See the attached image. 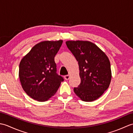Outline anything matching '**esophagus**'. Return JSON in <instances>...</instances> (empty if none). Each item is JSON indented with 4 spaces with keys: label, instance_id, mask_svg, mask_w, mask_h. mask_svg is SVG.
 Instances as JSON below:
<instances>
[{
    "label": "esophagus",
    "instance_id": "obj_1",
    "mask_svg": "<svg viewBox=\"0 0 133 133\" xmlns=\"http://www.w3.org/2000/svg\"><path fill=\"white\" fill-rule=\"evenodd\" d=\"M70 78V75H66L64 76V79L66 80H69Z\"/></svg>",
    "mask_w": 133,
    "mask_h": 133
}]
</instances>
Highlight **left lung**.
Here are the masks:
<instances>
[{
	"instance_id": "8db88e82",
	"label": "left lung",
	"mask_w": 133,
	"mask_h": 133,
	"mask_svg": "<svg viewBox=\"0 0 133 133\" xmlns=\"http://www.w3.org/2000/svg\"><path fill=\"white\" fill-rule=\"evenodd\" d=\"M68 49L78 62L81 83L74 91L85 102H92L108 89L111 79L108 57L97 45L88 41H67Z\"/></svg>"
}]
</instances>
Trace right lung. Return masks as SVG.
<instances>
[{
  "label": "right lung",
  "instance_id": "obj_1",
  "mask_svg": "<svg viewBox=\"0 0 133 133\" xmlns=\"http://www.w3.org/2000/svg\"><path fill=\"white\" fill-rule=\"evenodd\" d=\"M63 41H44L36 44L23 58L19 76L24 91L39 102L46 101L54 95L64 81L57 74L54 58Z\"/></svg>",
  "mask_w": 133,
  "mask_h": 133
}]
</instances>
